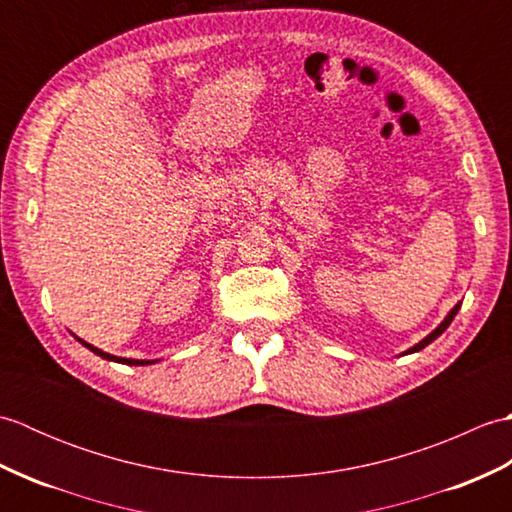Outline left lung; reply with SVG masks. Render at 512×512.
I'll use <instances>...</instances> for the list:
<instances>
[{
	"mask_svg": "<svg viewBox=\"0 0 512 512\" xmlns=\"http://www.w3.org/2000/svg\"><path fill=\"white\" fill-rule=\"evenodd\" d=\"M460 306H462V303H458V306H453V310L447 314V317H444V321L438 325V328L436 330H433L429 336H424V339L420 341V343H416V345H413V347H409V350L405 352V354H413V352H420L422 350V347H427L429 343H433V341H436L438 339V336L444 332V330H447L449 328V325H451V321L455 319V314H458V310H460Z\"/></svg>",
	"mask_w": 512,
	"mask_h": 512,
	"instance_id": "8db88e82",
	"label": "left lung"
}]
</instances>
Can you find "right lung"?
Masks as SVG:
<instances>
[{
	"mask_svg": "<svg viewBox=\"0 0 512 512\" xmlns=\"http://www.w3.org/2000/svg\"><path fill=\"white\" fill-rule=\"evenodd\" d=\"M81 341V339H79ZM85 347H88V350H92L96 356H101V358H105V361H116V363H123V365H151V363H156V361H136V358H118V356H112V354H107V352H103V350H99V347H94V345H90V343H85V341H81Z\"/></svg>",
	"mask_w": 512,
	"mask_h": 512,
	"instance_id": "obj_1",
	"label": "right lung"
}]
</instances>
